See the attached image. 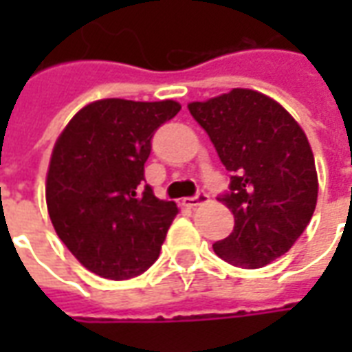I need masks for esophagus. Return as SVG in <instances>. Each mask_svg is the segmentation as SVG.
Listing matches in <instances>:
<instances>
[{
	"mask_svg": "<svg viewBox=\"0 0 352 352\" xmlns=\"http://www.w3.org/2000/svg\"><path fill=\"white\" fill-rule=\"evenodd\" d=\"M206 201H209V196H207L206 190H199L196 196H190V198H184L183 204L186 207H190V209H194V207L201 206V204H206Z\"/></svg>",
	"mask_w": 352,
	"mask_h": 352,
	"instance_id": "34e87169",
	"label": "esophagus"
}]
</instances>
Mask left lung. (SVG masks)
<instances>
[{"instance_id": "left-lung-1", "label": "left lung", "mask_w": 352, "mask_h": 352, "mask_svg": "<svg viewBox=\"0 0 352 352\" xmlns=\"http://www.w3.org/2000/svg\"><path fill=\"white\" fill-rule=\"evenodd\" d=\"M188 111L230 171L219 201L236 224L213 243L214 252L249 270L283 256L317 206V169L303 130L277 101L247 88L188 103Z\"/></svg>"}]
</instances>
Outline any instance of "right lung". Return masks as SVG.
<instances>
[{
	"instance_id": "right-lung-1",
	"label": "right lung",
	"mask_w": 352,
	"mask_h": 352,
	"mask_svg": "<svg viewBox=\"0 0 352 352\" xmlns=\"http://www.w3.org/2000/svg\"><path fill=\"white\" fill-rule=\"evenodd\" d=\"M179 111L171 100H100L58 138L47 175L50 221L73 256L100 277L131 279L160 254L177 206L145 184V162L154 131Z\"/></svg>"
}]
</instances>
